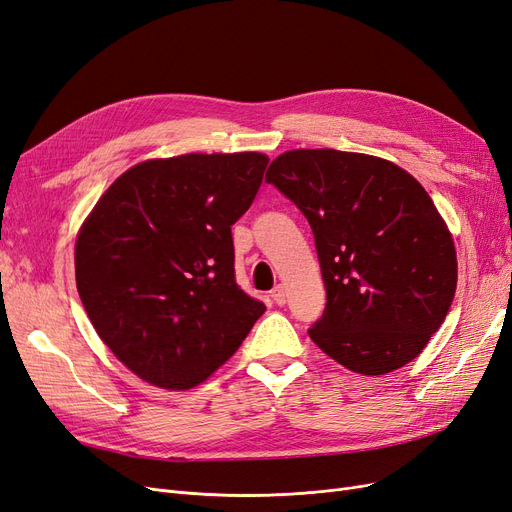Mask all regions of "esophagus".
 Wrapping results in <instances>:
<instances>
[{
    "instance_id": "1",
    "label": "esophagus",
    "mask_w": 512,
    "mask_h": 512,
    "mask_svg": "<svg viewBox=\"0 0 512 512\" xmlns=\"http://www.w3.org/2000/svg\"><path fill=\"white\" fill-rule=\"evenodd\" d=\"M272 299H274V304H276V306H285V304H287V291H285V287H282V285L274 287V291H272Z\"/></svg>"
}]
</instances>
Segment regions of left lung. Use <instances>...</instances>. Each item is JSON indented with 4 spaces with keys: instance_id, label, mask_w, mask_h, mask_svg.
Listing matches in <instances>:
<instances>
[{
    "instance_id": "1",
    "label": "left lung",
    "mask_w": 512,
    "mask_h": 512,
    "mask_svg": "<svg viewBox=\"0 0 512 512\" xmlns=\"http://www.w3.org/2000/svg\"><path fill=\"white\" fill-rule=\"evenodd\" d=\"M308 219L327 289L312 342L363 375L411 363L439 331L458 285L456 246L407 170L337 149H293L268 168Z\"/></svg>"
}]
</instances>
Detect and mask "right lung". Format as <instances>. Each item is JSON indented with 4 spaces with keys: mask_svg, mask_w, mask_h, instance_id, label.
<instances>
[{
    "mask_svg": "<svg viewBox=\"0 0 512 512\" xmlns=\"http://www.w3.org/2000/svg\"><path fill=\"white\" fill-rule=\"evenodd\" d=\"M268 156L147 160L109 185L75 240V282L105 346L166 390L202 384L266 312L234 276L232 225Z\"/></svg>",
    "mask_w": 512,
    "mask_h": 512,
    "instance_id": "right-lung-1",
    "label": "right lung"
}]
</instances>
